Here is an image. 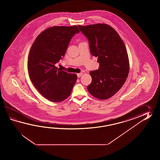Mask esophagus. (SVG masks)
Returning <instances> with one entry per match:
<instances>
[{
  "label": "esophagus",
  "instance_id": "esophagus-1",
  "mask_svg": "<svg viewBox=\"0 0 160 160\" xmlns=\"http://www.w3.org/2000/svg\"><path fill=\"white\" fill-rule=\"evenodd\" d=\"M83 74V73L82 72H81V73H78V74H77V77H81L82 75Z\"/></svg>",
  "mask_w": 160,
  "mask_h": 160
}]
</instances>
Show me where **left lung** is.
<instances>
[{
  "mask_svg": "<svg viewBox=\"0 0 160 160\" xmlns=\"http://www.w3.org/2000/svg\"><path fill=\"white\" fill-rule=\"evenodd\" d=\"M79 30L89 42L92 55L98 57V69L90 72L88 92L99 99H107L122 88L129 72L125 45L112 27L104 23L82 26Z\"/></svg>",
  "mask_w": 160,
  "mask_h": 160,
  "instance_id": "8db88e82",
  "label": "left lung"
}]
</instances>
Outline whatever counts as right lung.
<instances>
[{
	"label": "right lung",
	"instance_id": "1",
	"mask_svg": "<svg viewBox=\"0 0 160 160\" xmlns=\"http://www.w3.org/2000/svg\"><path fill=\"white\" fill-rule=\"evenodd\" d=\"M73 26L49 27L38 36L28 57V71L35 88L46 98L62 102L72 93L77 75L62 71L55 65L65 54L72 37L79 33Z\"/></svg>",
	"mask_w": 160,
	"mask_h": 160
}]
</instances>
